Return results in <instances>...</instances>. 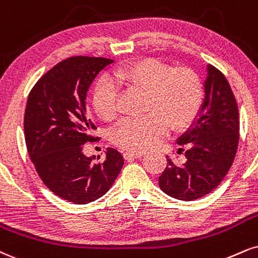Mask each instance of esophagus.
Listing matches in <instances>:
<instances>
[{"label": "esophagus", "mask_w": 258, "mask_h": 258, "mask_svg": "<svg viewBox=\"0 0 258 258\" xmlns=\"http://www.w3.org/2000/svg\"><path fill=\"white\" fill-rule=\"evenodd\" d=\"M143 155H144L143 151L127 150V151H125V154H123V156H125L126 160H132V159H139V157H142Z\"/></svg>", "instance_id": "obj_1"}]
</instances>
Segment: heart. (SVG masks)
Returning <instances> with one entry per match:
<instances>
[{
	"label": "heart",
	"instance_id": "b5f03b06",
	"mask_svg": "<svg viewBox=\"0 0 258 258\" xmlns=\"http://www.w3.org/2000/svg\"><path fill=\"white\" fill-rule=\"evenodd\" d=\"M111 82H101L94 92V108L105 121L117 115V90L126 85L144 91L141 117H126L114 130L115 144L130 150H145L166 132L167 126L178 130L187 126L200 113L204 89L200 76L187 67L173 68L155 58H143L117 68Z\"/></svg>",
	"mask_w": 258,
	"mask_h": 258
}]
</instances>
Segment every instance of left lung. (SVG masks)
<instances>
[{
	"mask_svg": "<svg viewBox=\"0 0 258 258\" xmlns=\"http://www.w3.org/2000/svg\"><path fill=\"white\" fill-rule=\"evenodd\" d=\"M203 104L191 126L178 138L186 161L176 166L167 157L159 178L160 188L180 201H195L220 185L231 168L239 142V114L226 77L207 66ZM184 151L179 149L178 154Z\"/></svg>",
	"mask_w": 258,
	"mask_h": 258,
	"instance_id": "8db88e82",
	"label": "left lung"
}]
</instances>
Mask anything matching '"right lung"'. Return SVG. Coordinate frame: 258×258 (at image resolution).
<instances>
[{
    "label": "right lung",
    "mask_w": 258,
    "mask_h": 258,
    "mask_svg": "<svg viewBox=\"0 0 258 258\" xmlns=\"http://www.w3.org/2000/svg\"><path fill=\"white\" fill-rule=\"evenodd\" d=\"M111 62L89 56L61 61L36 83L27 98L24 130L31 161L49 190L76 204L107 194L123 166L122 155L114 148L107 149L101 162L83 153V145L95 141L90 132L96 130L86 111L88 90Z\"/></svg>",
    "instance_id": "1"
}]
</instances>
